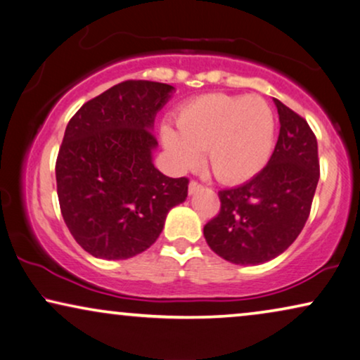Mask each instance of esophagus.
I'll return each mask as SVG.
<instances>
[{
  "mask_svg": "<svg viewBox=\"0 0 360 360\" xmlns=\"http://www.w3.org/2000/svg\"><path fill=\"white\" fill-rule=\"evenodd\" d=\"M202 189V186L199 183H195V181H191L189 183V195H194L195 193H199V191Z\"/></svg>",
  "mask_w": 360,
  "mask_h": 360,
  "instance_id": "obj_1",
  "label": "esophagus"
}]
</instances>
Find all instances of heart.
I'll return each instance as SVG.
<instances>
[{
  "label": "heart",
  "mask_w": 360,
  "mask_h": 360,
  "mask_svg": "<svg viewBox=\"0 0 360 360\" xmlns=\"http://www.w3.org/2000/svg\"><path fill=\"white\" fill-rule=\"evenodd\" d=\"M161 127V143L176 169L198 165L202 150L219 181L237 184L257 176L275 146V112L257 95L205 94L183 105Z\"/></svg>",
  "instance_id": "heart-1"
}]
</instances>
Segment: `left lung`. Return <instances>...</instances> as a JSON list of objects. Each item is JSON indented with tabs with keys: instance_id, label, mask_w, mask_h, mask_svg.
I'll list each match as a JSON object with an SVG mask.
<instances>
[{
	"instance_id": "left-lung-1",
	"label": "left lung",
	"mask_w": 360,
	"mask_h": 360,
	"mask_svg": "<svg viewBox=\"0 0 360 360\" xmlns=\"http://www.w3.org/2000/svg\"><path fill=\"white\" fill-rule=\"evenodd\" d=\"M273 102L280 135L270 161L247 183L220 191V212L204 227L207 245L236 265H262L296 240L319 181L318 141L309 124L280 100Z\"/></svg>"
}]
</instances>
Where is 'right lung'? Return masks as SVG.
<instances>
[{
	"instance_id": "1",
	"label": "right lung",
	"mask_w": 360,
	"mask_h": 360,
	"mask_svg": "<svg viewBox=\"0 0 360 360\" xmlns=\"http://www.w3.org/2000/svg\"><path fill=\"white\" fill-rule=\"evenodd\" d=\"M174 87L127 80L80 107L67 124L56 162L67 229L95 258L127 260L150 248L166 215L188 198L186 177L153 165L156 113Z\"/></svg>"
}]
</instances>
